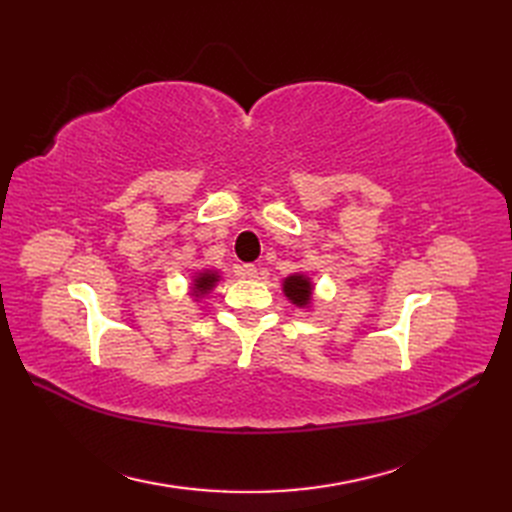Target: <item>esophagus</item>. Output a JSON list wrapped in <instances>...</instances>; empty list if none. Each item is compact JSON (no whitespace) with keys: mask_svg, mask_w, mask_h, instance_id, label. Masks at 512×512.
<instances>
[{"mask_svg":"<svg viewBox=\"0 0 512 512\" xmlns=\"http://www.w3.org/2000/svg\"><path fill=\"white\" fill-rule=\"evenodd\" d=\"M241 277H245V280H256L258 269L254 265H243L241 267Z\"/></svg>","mask_w":512,"mask_h":512,"instance_id":"34e87169","label":"esophagus"}]
</instances>
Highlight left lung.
<instances>
[{
  "label": "left lung",
  "mask_w": 512,
  "mask_h": 512,
  "mask_svg": "<svg viewBox=\"0 0 512 512\" xmlns=\"http://www.w3.org/2000/svg\"><path fill=\"white\" fill-rule=\"evenodd\" d=\"M282 290L286 294V299L297 305V307H312V301H314V284L312 280L305 273H292L288 275L284 284H282Z\"/></svg>",
  "instance_id": "1"
}]
</instances>
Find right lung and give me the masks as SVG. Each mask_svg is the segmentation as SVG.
Here are the masks:
<instances>
[{
  "mask_svg": "<svg viewBox=\"0 0 512 512\" xmlns=\"http://www.w3.org/2000/svg\"><path fill=\"white\" fill-rule=\"evenodd\" d=\"M222 280V275L218 269H203V271H196L192 275V284H190V294L198 301V299H205L207 294L218 286V282Z\"/></svg>",
  "mask_w": 512,
  "mask_h": 512,
  "instance_id": "right-lung-1",
  "label": "right lung"
}]
</instances>
